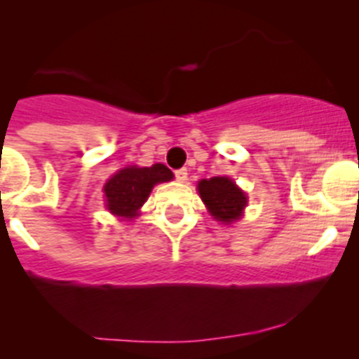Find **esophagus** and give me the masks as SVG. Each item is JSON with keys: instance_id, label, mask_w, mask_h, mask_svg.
I'll use <instances>...</instances> for the list:
<instances>
[{"instance_id": "34e87169", "label": "esophagus", "mask_w": 359, "mask_h": 359, "mask_svg": "<svg viewBox=\"0 0 359 359\" xmlns=\"http://www.w3.org/2000/svg\"><path fill=\"white\" fill-rule=\"evenodd\" d=\"M175 179L179 180V182H186L187 180V170L186 168H180L175 172Z\"/></svg>"}]
</instances>
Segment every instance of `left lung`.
<instances>
[{
	"instance_id": "1",
	"label": "left lung",
	"mask_w": 359,
	"mask_h": 359,
	"mask_svg": "<svg viewBox=\"0 0 359 359\" xmlns=\"http://www.w3.org/2000/svg\"><path fill=\"white\" fill-rule=\"evenodd\" d=\"M200 193L206 210L215 220L222 224H233L241 219L248 198L229 177H212L198 182Z\"/></svg>"
}]
</instances>
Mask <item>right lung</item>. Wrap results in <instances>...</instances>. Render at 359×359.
I'll return each mask as SVG.
<instances>
[{
    "mask_svg": "<svg viewBox=\"0 0 359 359\" xmlns=\"http://www.w3.org/2000/svg\"><path fill=\"white\" fill-rule=\"evenodd\" d=\"M173 179L172 170L161 163L153 166H126L119 170L104 186L107 210L116 217L133 219L139 215L140 206L149 198L153 187L159 182Z\"/></svg>",
    "mask_w": 359,
    "mask_h": 359,
    "instance_id": "1",
    "label": "right lung"
}]
</instances>
